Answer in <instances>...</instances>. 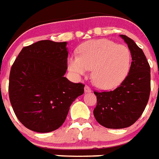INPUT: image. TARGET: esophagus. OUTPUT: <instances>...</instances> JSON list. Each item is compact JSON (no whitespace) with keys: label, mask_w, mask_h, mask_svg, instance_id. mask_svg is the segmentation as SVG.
Returning a JSON list of instances; mask_svg holds the SVG:
<instances>
[{"label":"esophagus","mask_w":159,"mask_h":159,"mask_svg":"<svg viewBox=\"0 0 159 159\" xmlns=\"http://www.w3.org/2000/svg\"><path fill=\"white\" fill-rule=\"evenodd\" d=\"M84 92H92V90H91V88H90L89 86L86 85V86L84 87Z\"/></svg>","instance_id":"34e87169"}]
</instances>
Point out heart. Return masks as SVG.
Segmentation results:
<instances>
[{
  "label": "heart",
  "mask_w": 159,
  "mask_h": 159,
  "mask_svg": "<svg viewBox=\"0 0 159 159\" xmlns=\"http://www.w3.org/2000/svg\"><path fill=\"white\" fill-rule=\"evenodd\" d=\"M130 64V49L107 39L85 42L79 48V56L71 55L67 60L68 69L75 76L86 75L92 69V81L102 89H111L121 84Z\"/></svg>",
  "instance_id": "b5f03b06"
}]
</instances>
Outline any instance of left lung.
Here are the masks:
<instances>
[{
  "label": "left lung",
  "instance_id": "obj_1",
  "mask_svg": "<svg viewBox=\"0 0 159 159\" xmlns=\"http://www.w3.org/2000/svg\"><path fill=\"white\" fill-rule=\"evenodd\" d=\"M131 53L127 76L110 92H94L96 121L107 128L122 129L134 124L145 110L151 92V67L143 50L128 36L120 35Z\"/></svg>",
  "mask_w": 159,
  "mask_h": 159
}]
</instances>
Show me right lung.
Masks as SVG:
<instances>
[{
  "instance_id": "1",
  "label": "right lung",
  "mask_w": 159,
  "mask_h": 159,
  "mask_svg": "<svg viewBox=\"0 0 159 159\" xmlns=\"http://www.w3.org/2000/svg\"><path fill=\"white\" fill-rule=\"evenodd\" d=\"M67 42L40 40L22 48L11 67L9 99L14 113L28 129L39 133L64 123L84 85L69 81Z\"/></svg>"
}]
</instances>
